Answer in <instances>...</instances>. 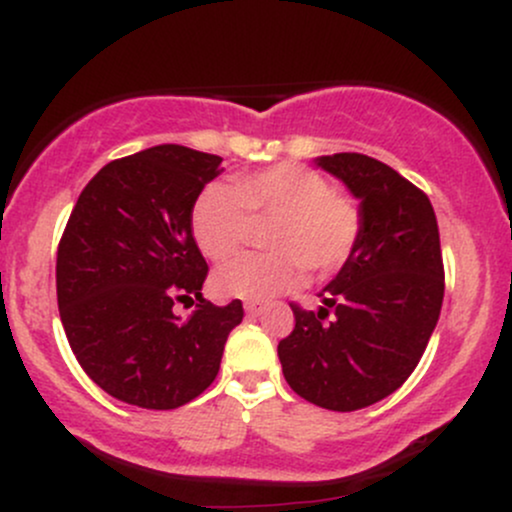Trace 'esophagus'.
Segmentation results:
<instances>
[{
	"label": "esophagus",
	"instance_id": "obj_1",
	"mask_svg": "<svg viewBox=\"0 0 512 512\" xmlns=\"http://www.w3.org/2000/svg\"><path fill=\"white\" fill-rule=\"evenodd\" d=\"M264 310H267V303H264V301H248V303H245V313H248L250 317H260Z\"/></svg>",
	"mask_w": 512,
	"mask_h": 512
}]
</instances>
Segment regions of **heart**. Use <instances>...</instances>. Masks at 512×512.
I'll return each mask as SVG.
<instances>
[{
    "mask_svg": "<svg viewBox=\"0 0 512 512\" xmlns=\"http://www.w3.org/2000/svg\"><path fill=\"white\" fill-rule=\"evenodd\" d=\"M274 221L269 255H245L214 274L223 298L269 301L303 281L342 272L361 238V209L330 180L301 163H279L245 175L238 185H209L192 209V236L214 262L236 257L248 243L252 221Z\"/></svg>",
    "mask_w": 512,
    "mask_h": 512,
    "instance_id": "b5f03b06",
    "label": "heart"
}]
</instances>
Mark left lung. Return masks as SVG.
<instances>
[{
  "label": "left lung",
  "instance_id": "8db88e82",
  "mask_svg": "<svg viewBox=\"0 0 512 512\" xmlns=\"http://www.w3.org/2000/svg\"><path fill=\"white\" fill-rule=\"evenodd\" d=\"M315 163L361 199V238L317 313L291 303L296 327L276 351L296 395L356 411L402 387L424 356L445 291L440 233L428 197L383 161L332 154Z\"/></svg>",
  "mask_w": 512,
  "mask_h": 512
}]
</instances>
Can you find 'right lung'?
Here are the masks:
<instances>
[{
	"label": "right lung",
	"mask_w": 512,
	"mask_h": 512,
	"mask_svg": "<svg viewBox=\"0 0 512 512\" xmlns=\"http://www.w3.org/2000/svg\"><path fill=\"white\" fill-rule=\"evenodd\" d=\"M221 156L161 144L110 161L81 190L57 248V305L88 378L120 402L178 409L219 373L243 303L202 298L192 209ZM196 303L190 321L172 313Z\"/></svg>",
	"instance_id": "1"
}]
</instances>
